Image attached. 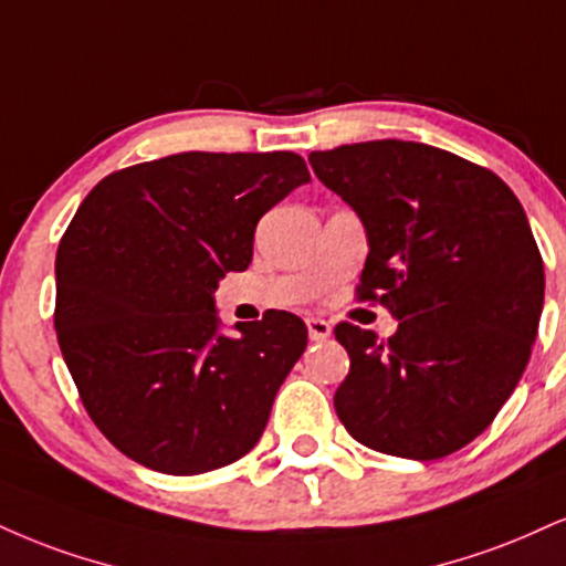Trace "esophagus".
Instances as JSON below:
<instances>
[{"mask_svg":"<svg viewBox=\"0 0 566 566\" xmlns=\"http://www.w3.org/2000/svg\"><path fill=\"white\" fill-rule=\"evenodd\" d=\"M305 326H308V337L313 343H324V339L332 335V324L324 322V318H308Z\"/></svg>","mask_w":566,"mask_h":566,"instance_id":"1","label":"esophagus"}]
</instances>
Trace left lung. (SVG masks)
I'll list each match as a JSON object with an SVG mask.
<instances>
[{
  "label": "left lung",
  "instance_id": "8db88e82",
  "mask_svg": "<svg viewBox=\"0 0 566 566\" xmlns=\"http://www.w3.org/2000/svg\"><path fill=\"white\" fill-rule=\"evenodd\" d=\"M308 160L366 227L356 297L400 322L387 339L335 326L350 356L339 421L400 459L459 451L514 392L541 322L546 274L520 200L488 168L419 142H360Z\"/></svg>",
  "mask_w": 566,
  "mask_h": 566
}]
</instances>
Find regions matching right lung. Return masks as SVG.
<instances>
[{
	"label": "right lung",
	"mask_w": 566,
	"mask_h": 566,
	"mask_svg": "<svg viewBox=\"0 0 566 566\" xmlns=\"http://www.w3.org/2000/svg\"><path fill=\"white\" fill-rule=\"evenodd\" d=\"M311 181L295 153H179L105 176L67 223L54 329L97 430L163 474L261 440L308 332L287 311L218 335L213 290L253 261L265 210Z\"/></svg>",
	"instance_id": "1"
}]
</instances>
